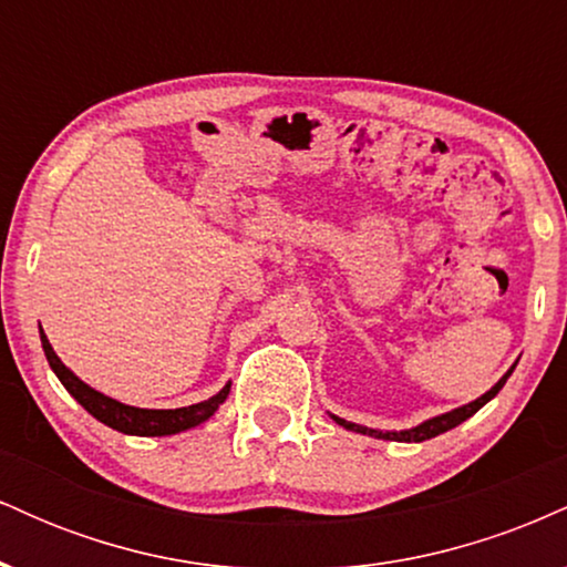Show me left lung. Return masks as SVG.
I'll return each mask as SVG.
<instances>
[{"label":"left lung","mask_w":567,"mask_h":567,"mask_svg":"<svg viewBox=\"0 0 567 567\" xmlns=\"http://www.w3.org/2000/svg\"><path fill=\"white\" fill-rule=\"evenodd\" d=\"M514 370V368H512ZM512 370L509 373L504 375V379H501L496 386L491 389V392H485L483 396H480V400H474V402H470V405H464V408H458V410H451V413H445V415H437V419H429V421H424V424L421 426H415V429H410V432H379V429H368V426H357V424H347V421L343 419H336L333 415V421L336 424H341V426H347V429H351V432H360V434H370V437H379V440H400V442H424V440H432V437H437V434H442V432H447V429H453V426H458L461 421H466L470 419V415H474L477 413L480 408L485 405V402H491L493 396H496L498 392H501V386H504L506 383V379H509L512 375Z\"/></svg>","instance_id":"obj_1"}]
</instances>
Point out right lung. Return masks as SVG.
<instances>
[{"mask_svg": "<svg viewBox=\"0 0 567 567\" xmlns=\"http://www.w3.org/2000/svg\"><path fill=\"white\" fill-rule=\"evenodd\" d=\"M42 349L44 357H48L50 368L55 370V375L61 379L66 392L74 396L80 405L87 410L90 415H95L101 424L116 429V432H125V434H138V437H165V434H178L186 432V429L202 424V421L210 419L216 413L220 402L226 400L229 394V383L216 396L210 400L197 402V405H188V408H175V410H146V408H133V405H122V402L112 400V396L95 392L90 389L87 383L76 379L71 370L58 360V354L50 347L48 336L42 333Z\"/></svg>", "mask_w": 567, "mask_h": 567, "instance_id": "add662e5", "label": "right lung"}]
</instances>
